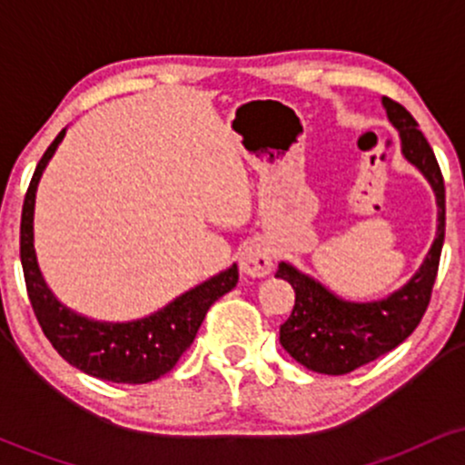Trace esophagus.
<instances>
[{"label": "esophagus", "instance_id": "1", "mask_svg": "<svg viewBox=\"0 0 465 465\" xmlns=\"http://www.w3.org/2000/svg\"><path fill=\"white\" fill-rule=\"evenodd\" d=\"M273 269V249L266 240H251L240 251V271L251 277H266Z\"/></svg>", "mask_w": 465, "mask_h": 465}]
</instances>
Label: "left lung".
Wrapping results in <instances>:
<instances>
[{
  "mask_svg": "<svg viewBox=\"0 0 465 465\" xmlns=\"http://www.w3.org/2000/svg\"><path fill=\"white\" fill-rule=\"evenodd\" d=\"M387 120L400 135L402 157L418 168L435 194L437 229L429 253L420 269L387 297L370 302L343 300L312 275L282 260L275 277H282L295 291V308L280 325V343L306 370L328 376L354 371L376 361L418 328L429 306L446 229L444 179L429 142L418 122L402 104L381 98Z\"/></svg>",
  "mask_w": 465,
  "mask_h": 465,
  "instance_id": "8db88e82",
  "label": "left lung"
}]
</instances>
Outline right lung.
<instances>
[{
    "label": "right lung",
    "instance_id": "obj_1",
    "mask_svg": "<svg viewBox=\"0 0 465 465\" xmlns=\"http://www.w3.org/2000/svg\"><path fill=\"white\" fill-rule=\"evenodd\" d=\"M65 133L67 129L58 133L36 165L21 214V266L32 311L54 350L76 370L126 385L157 381L190 348L212 303L238 284V266L233 262L154 312L131 322H98L65 306L47 286L35 249L36 190Z\"/></svg>",
    "mask_w": 465,
    "mask_h": 465
}]
</instances>
